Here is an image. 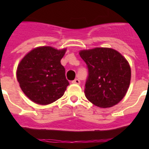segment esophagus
<instances>
[{
    "label": "esophagus",
    "instance_id": "esophagus-1",
    "mask_svg": "<svg viewBox=\"0 0 149 149\" xmlns=\"http://www.w3.org/2000/svg\"><path fill=\"white\" fill-rule=\"evenodd\" d=\"M72 84H80V81H79V79H75L74 80H72Z\"/></svg>",
    "mask_w": 149,
    "mask_h": 149
}]
</instances>
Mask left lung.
Returning a JSON list of instances; mask_svg holds the SVG:
<instances>
[{
    "instance_id": "left-lung-1",
    "label": "left lung",
    "mask_w": 149,
    "mask_h": 149,
    "mask_svg": "<svg viewBox=\"0 0 149 149\" xmlns=\"http://www.w3.org/2000/svg\"><path fill=\"white\" fill-rule=\"evenodd\" d=\"M79 54L88 67L84 91L86 99L101 108L118 104L126 95L131 82L127 59L111 48L80 50Z\"/></svg>"
}]
</instances>
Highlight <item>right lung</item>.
Listing matches in <instances>:
<instances>
[{
  "label": "right lung",
  "instance_id": "1",
  "mask_svg": "<svg viewBox=\"0 0 149 149\" xmlns=\"http://www.w3.org/2000/svg\"><path fill=\"white\" fill-rule=\"evenodd\" d=\"M66 48L39 46L29 52L18 63L17 82L27 97L37 104L48 105L65 93L69 82L60 61Z\"/></svg>",
  "mask_w": 149,
  "mask_h": 149
}]
</instances>
